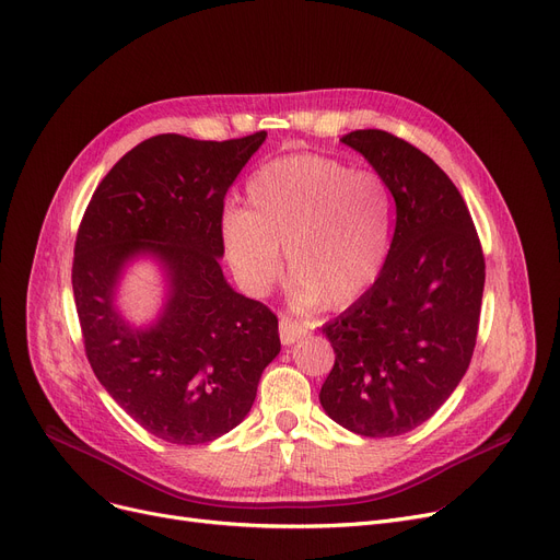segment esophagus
I'll return each instance as SVG.
<instances>
[{
	"label": "esophagus",
	"instance_id": "obj_1",
	"mask_svg": "<svg viewBox=\"0 0 560 560\" xmlns=\"http://www.w3.org/2000/svg\"><path fill=\"white\" fill-rule=\"evenodd\" d=\"M308 334V327L304 320L298 318H290V315H281L279 320V336H281V343L283 346H293L295 340L304 338Z\"/></svg>",
	"mask_w": 560,
	"mask_h": 560
}]
</instances>
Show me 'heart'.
Returning a JSON list of instances; mask_svg holds the SVG:
<instances>
[{
    "mask_svg": "<svg viewBox=\"0 0 560 560\" xmlns=\"http://www.w3.org/2000/svg\"><path fill=\"white\" fill-rule=\"evenodd\" d=\"M396 206L371 168L304 153L267 162L247 185V210L222 220L224 252L242 288L265 295L293 279L298 302L343 308L382 277L394 247Z\"/></svg>",
    "mask_w": 560,
    "mask_h": 560,
    "instance_id": "1",
    "label": "heart"
}]
</instances>
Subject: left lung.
Returning <instances> with one entry per match:
<instances>
[{"label":"left lung","mask_w":560,"mask_h":560,"mask_svg":"<svg viewBox=\"0 0 560 560\" xmlns=\"http://www.w3.org/2000/svg\"><path fill=\"white\" fill-rule=\"evenodd\" d=\"M340 141L392 187L396 233L377 283L320 327L336 354L320 402L361 436H398L425 423L469 369L485 256L462 194L417 145L384 130Z\"/></svg>","instance_id":"1"}]
</instances>
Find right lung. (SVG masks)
<instances>
[{
	"mask_svg": "<svg viewBox=\"0 0 560 560\" xmlns=\"http://www.w3.org/2000/svg\"><path fill=\"white\" fill-rule=\"evenodd\" d=\"M265 137L145 139L95 187L78 229L72 295L86 359L120 409L164 442L208 444L233 430L281 350L277 315L235 293L220 267L224 197ZM139 250L162 257L173 281L151 330H130L113 308L119 267Z\"/></svg>",
	"mask_w": 560,
	"mask_h": 560,
	"instance_id": "right-lung-1",
	"label": "right lung"
}]
</instances>
